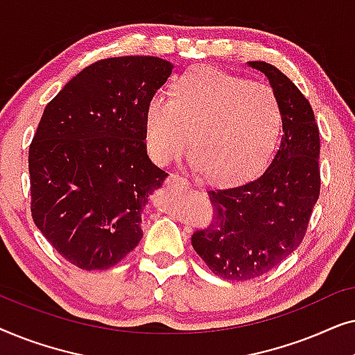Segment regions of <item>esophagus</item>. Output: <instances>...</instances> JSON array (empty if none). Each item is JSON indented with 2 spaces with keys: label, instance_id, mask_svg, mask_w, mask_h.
I'll use <instances>...</instances> for the list:
<instances>
[{
  "label": "esophagus",
  "instance_id": "obj_1",
  "mask_svg": "<svg viewBox=\"0 0 355 355\" xmlns=\"http://www.w3.org/2000/svg\"><path fill=\"white\" fill-rule=\"evenodd\" d=\"M168 182L171 184V186H189L187 179L184 176H179V174H171L168 179Z\"/></svg>",
  "mask_w": 355,
  "mask_h": 355
}]
</instances>
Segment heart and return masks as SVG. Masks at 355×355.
Masks as SVG:
<instances>
[{
    "mask_svg": "<svg viewBox=\"0 0 355 355\" xmlns=\"http://www.w3.org/2000/svg\"><path fill=\"white\" fill-rule=\"evenodd\" d=\"M144 106L142 130L150 157L166 166L187 145L196 168L215 182L254 178L271 162L284 128L278 96L211 66H192Z\"/></svg>",
    "mask_w": 355,
    "mask_h": 355,
    "instance_id": "b5f03b06",
    "label": "heart"
}]
</instances>
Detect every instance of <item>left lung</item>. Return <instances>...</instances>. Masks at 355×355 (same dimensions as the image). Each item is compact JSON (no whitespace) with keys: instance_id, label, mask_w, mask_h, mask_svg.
<instances>
[{"instance_id":"obj_1","label":"left lung","mask_w":355,"mask_h":355,"mask_svg":"<svg viewBox=\"0 0 355 355\" xmlns=\"http://www.w3.org/2000/svg\"><path fill=\"white\" fill-rule=\"evenodd\" d=\"M263 72L284 114L278 153L266 171L242 186L211 189L213 220L192 247L216 276L231 281L268 273L302 242L320 196V134L313 110L294 82L265 61Z\"/></svg>"}]
</instances>
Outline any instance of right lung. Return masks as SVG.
Wrapping results in <instances>:
<instances>
[{
	"mask_svg": "<svg viewBox=\"0 0 355 355\" xmlns=\"http://www.w3.org/2000/svg\"><path fill=\"white\" fill-rule=\"evenodd\" d=\"M155 56L100 60L46 105L28 148L31 211L58 254L106 270L142 239V211L168 173L144 142V106L171 74Z\"/></svg>",
	"mask_w": 355,
	"mask_h": 355,
	"instance_id": "obj_1",
	"label": "right lung"
}]
</instances>
